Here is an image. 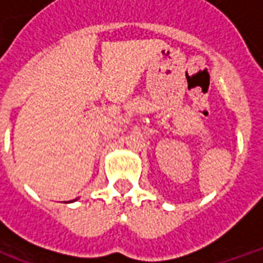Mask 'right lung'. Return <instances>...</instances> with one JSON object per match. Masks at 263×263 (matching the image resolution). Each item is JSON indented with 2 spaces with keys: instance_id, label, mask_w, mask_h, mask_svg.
Masks as SVG:
<instances>
[{
  "instance_id": "1",
  "label": "right lung",
  "mask_w": 263,
  "mask_h": 263,
  "mask_svg": "<svg viewBox=\"0 0 263 263\" xmlns=\"http://www.w3.org/2000/svg\"><path fill=\"white\" fill-rule=\"evenodd\" d=\"M76 200H77V198H76ZM73 201H74V200H73Z\"/></svg>"
}]
</instances>
